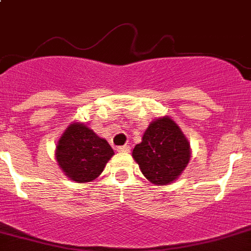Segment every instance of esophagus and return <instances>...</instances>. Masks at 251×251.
<instances>
[{"mask_svg":"<svg viewBox=\"0 0 251 251\" xmlns=\"http://www.w3.org/2000/svg\"><path fill=\"white\" fill-rule=\"evenodd\" d=\"M117 151H119V152H130V146L128 145L119 146V148H117Z\"/></svg>","mask_w":251,"mask_h":251,"instance_id":"1","label":"esophagus"}]
</instances>
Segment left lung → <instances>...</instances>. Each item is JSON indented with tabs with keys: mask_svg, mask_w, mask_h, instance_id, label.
<instances>
[{
	"mask_svg": "<svg viewBox=\"0 0 251 251\" xmlns=\"http://www.w3.org/2000/svg\"><path fill=\"white\" fill-rule=\"evenodd\" d=\"M132 157L151 184H173L190 161V142L170 116L157 117L149 124Z\"/></svg>",
	"mask_w": 251,
	"mask_h": 251,
	"instance_id": "1",
	"label": "left lung"
}]
</instances>
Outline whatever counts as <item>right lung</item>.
<instances>
[{"instance_id": "obj_1", "label": "right lung", "mask_w": 251, "mask_h": 251, "mask_svg": "<svg viewBox=\"0 0 251 251\" xmlns=\"http://www.w3.org/2000/svg\"><path fill=\"white\" fill-rule=\"evenodd\" d=\"M115 155L110 144L86 124L74 121L56 144L55 157L65 175L78 184L94 181Z\"/></svg>"}]
</instances>
